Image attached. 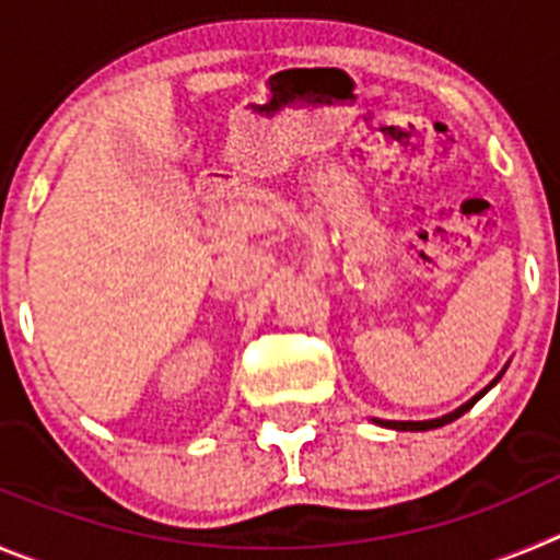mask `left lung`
Returning a JSON list of instances; mask_svg holds the SVG:
<instances>
[{
    "mask_svg": "<svg viewBox=\"0 0 560 560\" xmlns=\"http://www.w3.org/2000/svg\"><path fill=\"white\" fill-rule=\"evenodd\" d=\"M503 373H505V370H503ZM503 373H500V375H503ZM500 375H498V378L492 381V384L486 386L483 392H478V395H475L472 400H467V404H464V406H458V409H456V411H451V415H445V417H436V420H422V422H411V420H409V422H400V420H373V422H375V425H381V428H395V431H431V428H442V425H447V422L458 420V417H462L464 411H469V409H472V406L478 404L480 398H483L486 392H489V389H492L494 384H498V381H500Z\"/></svg>",
    "mask_w": 560,
    "mask_h": 560,
    "instance_id": "8db88e82",
    "label": "left lung"
}]
</instances>
